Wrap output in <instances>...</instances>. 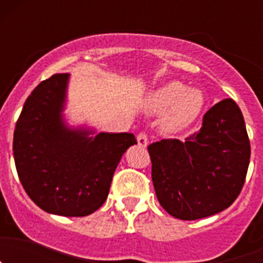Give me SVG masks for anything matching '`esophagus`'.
Returning a JSON list of instances; mask_svg holds the SVG:
<instances>
[{
  "label": "esophagus",
  "instance_id": "esophagus-1",
  "mask_svg": "<svg viewBox=\"0 0 263 263\" xmlns=\"http://www.w3.org/2000/svg\"><path fill=\"white\" fill-rule=\"evenodd\" d=\"M137 142H138V146H141V147H146L148 143L147 136H146L145 133L138 134V136H137Z\"/></svg>",
  "mask_w": 263,
  "mask_h": 263
}]
</instances>
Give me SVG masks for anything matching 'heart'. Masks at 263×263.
I'll use <instances>...</instances> for the list:
<instances>
[{"label":"heart","mask_w":263,"mask_h":263,"mask_svg":"<svg viewBox=\"0 0 263 263\" xmlns=\"http://www.w3.org/2000/svg\"><path fill=\"white\" fill-rule=\"evenodd\" d=\"M205 103L203 90L173 80L147 92L141 106L147 115H162L160 125L166 133H180L199 118Z\"/></svg>","instance_id":"heart-1"}]
</instances>
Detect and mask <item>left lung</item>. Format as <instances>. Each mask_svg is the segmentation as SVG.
Instances as JSON below:
<instances>
[{
    "label": "left lung",
    "mask_w": 263,
    "mask_h": 263,
    "mask_svg": "<svg viewBox=\"0 0 263 263\" xmlns=\"http://www.w3.org/2000/svg\"><path fill=\"white\" fill-rule=\"evenodd\" d=\"M147 148L158 200L180 220L208 217L231 206L250 162L245 121L232 99L206 111L200 130L184 142L162 139Z\"/></svg>",
    "instance_id": "8db88e82"
}]
</instances>
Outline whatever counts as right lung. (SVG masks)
I'll return each instance as SVG.
<instances>
[{"instance_id":"add662e5","label":"right lung","mask_w":263,"mask_h":263,"mask_svg":"<svg viewBox=\"0 0 263 263\" xmlns=\"http://www.w3.org/2000/svg\"><path fill=\"white\" fill-rule=\"evenodd\" d=\"M69 76L52 75L27 97L13 153L21 183L39 208L83 217L103 205L121 158L137 141L132 133L69 125L64 115Z\"/></svg>"}]
</instances>
